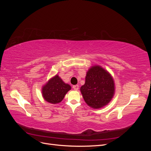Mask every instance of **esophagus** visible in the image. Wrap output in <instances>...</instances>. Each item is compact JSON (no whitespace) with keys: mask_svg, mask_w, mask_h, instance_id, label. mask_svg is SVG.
Masks as SVG:
<instances>
[{"mask_svg":"<svg viewBox=\"0 0 151 151\" xmlns=\"http://www.w3.org/2000/svg\"><path fill=\"white\" fill-rule=\"evenodd\" d=\"M72 88H73V89H74V90L77 91V90L79 89V86L78 85H74V86H73Z\"/></svg>","mask_w":151,"mask_h":151,"instance_id":"esophagus-1","label":"esophagus"}]
</instances>
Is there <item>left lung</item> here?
Returning a JSON list of instances; mask_svg holds the SVG:
<instances>
[{
  "mask_svg": "<svg viewBox=\"0 0 151 151\" xmlns=\"http://www.w3.org/2000/svg\"><path fill=\"white\" fill-rule=\"evenodd\" d=\"M80 90L87 104L98 109L110 102L115 94V83L108 71L94 65L87 72L85 84Z\"/></svg>",
  "mask_w": 151,
  "mask_h": 151,
  "instance_id": "obj_1",
  "label": "left lung"
}]
</instances>
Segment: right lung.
Instances as JSON below:
<instances>
[{"mask_svg":"<svg viewBox=\"0 0 151 151\" xmlns=\"http://www.w3.org/2000/svg\"><path fill=\"white\" fill-rule=\"evenodd\" d=\"M71 86L65 83L58 75L50 79L42 88V96L45 101L57 104L62 101Z\"/></svg>","mask_w":151,"mask_h":151,"instance_id":"obj_1","label":"right lung"}]
</instances>
